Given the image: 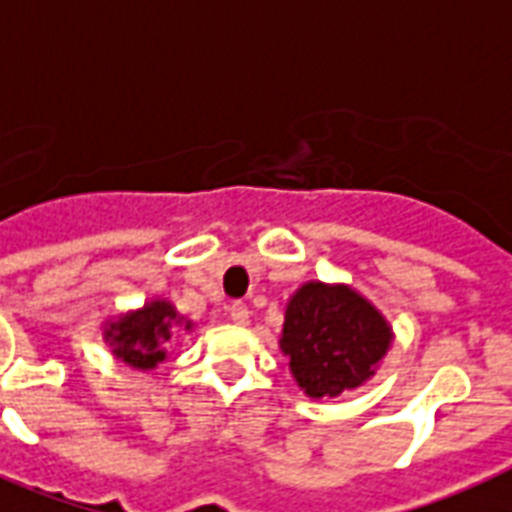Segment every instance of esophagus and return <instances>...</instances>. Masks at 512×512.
I'll return each mask as SVG.
<instances>
[{
	"label": "esophagus",
	"instance_id": "1",
	"mask_svg": "<svg viewBox=\"0 0 512 512\" xmlns=\"http://www.w3.org/2000/svg\"><path fill=\"white\" fill-rule=\"evenodd\" d=\"M228 316H231L233 324H239V327H244L249 321V308L244 303H233L231 308H228Z\"/></svg>",
	"mask_w": 512,
	"mask_h": 512
}]
</instances>
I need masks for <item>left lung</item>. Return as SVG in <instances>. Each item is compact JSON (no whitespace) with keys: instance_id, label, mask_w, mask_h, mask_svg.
Returning <instances> with one entry per match:
<instances>
[{"instance_id":"obj_1","label":"left lung","mask_w":512,"mask_h":512,"mask_svg":"<svg viewBox=\"0 0 512 512\" xmlns=\"http://www.w3.org/2000/svg\"><path fill=\"white\" fill-rule=\"evenodd\" d=\"M390 337L385 319L358 292L311 281L289 300L279 345L297 385L324 398L369 380Z\"/></svg>"}]
</instances>
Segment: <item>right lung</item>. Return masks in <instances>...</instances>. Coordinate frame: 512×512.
I'll list each match as a JSON object with an SVG mask.
<instances>
[{
  "label": "right lung",
  "instance_id": "obj_1",
  "mask_svg": "<svg viewBox=\"0 0 512 512\" xmlns=\"http://www.w3.org/2000/svg\"><path fill=\"white\" fill-rule=\"evenodd\" d=\"M177 313L170 303H148L135 313L106 329V340L114 348V356L135 369H154L159 361L167 358L164 342L172 337ZM191 329V324H185Z\"/></svg>",
  "mask_w": 512,
  "mask_h": 512
}]
</instances>
